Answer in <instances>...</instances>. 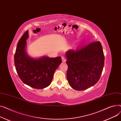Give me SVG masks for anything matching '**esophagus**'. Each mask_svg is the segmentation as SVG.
Returning <instances> with one entry per match:
<instances>
[{
    "label": "esophagus",
    "instance_id": "esophagus-1",
    "mask_svg": "<svg viewBox=\"0 0 121 121\" xmlns=\"http://www.w3.org/2000/svg\"><path fill=\"white\" fill-rule=\"evenodd\" d=\"M61 60H62V62H65L66 61V60L65 58L64 57V56H62V57H61Z\"/></svg>",
    "mask_w": 121,
    "mask_h": 121
}]
</instances>
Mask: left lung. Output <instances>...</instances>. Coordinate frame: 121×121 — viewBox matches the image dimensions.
<instances>
[{
    "instance_id": "obj_1",
    "label": "left lung",
    "mask_w": 121,
    "mask_h": 121,
    "mask_svg": "<svg viewBox=\"0 0 121 121\" xmlns=\"http://www.w3.org/2000/svg\"><path fill=\"white\" fill-rule=\"evenodd\" d=\"M68 65L66 77L70 86L82 91L95 85L101 77L104 61L100 41H95L65 53Z\"/></svg>"
}]
</instances>
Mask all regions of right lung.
Segmentation results:
<instances>
[{
	"label": "right lung",
	"mask_w": 121,
	"mask_h": 121,
	"mask_svg": "<svg viewBox=\"0 0 121 121\" xmlns=\"http://www.w3.org/2000/svg\"><path fill=\"white\" fill-rule=\"evenodd\" d=\"M28 31L19 40L14 57L17 74L22 82L34 88L43 89L51 84L56 70L61 63L60 56L34 58L26 51Z\"/></svg>",
	"instance_id": "add662e5"
}]
</instances>
